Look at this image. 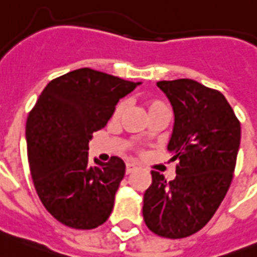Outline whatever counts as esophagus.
<instances>
[{
    "mask_svg": "<svg viewBox=\"0 0 257 257\" xmlns=\"http://www.w3.org/2000/svg\"><path fill=\"white\" fill-rule=\"evenodd\" d=\"M134 171H137V167L133 163H127L126 164V175H130Z\"/></svg>",
    "mask_w": 257,
    "mask_h": 257,
    "instance_id": "1",
    "label": "esophagus"
}]
</instances>
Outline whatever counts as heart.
<instances>
[{
    "label": "heart",
    "instance_id": "b5f03b06",
    "mask_svg": "<svg viewBox=\"0 0 257 257\" xmlns=\"http://www.w3.org/2000/svg\"><path fill=\"white\" fill-rule=\"evenodd\" d=\"M144 106H146V109L148 111V115H151L152 113L155 111H158V110H162V109H167V106L162 102V101H159V99H154V98H147L144 101ZM124 110V102L123 101H120L115 105L114 107V111H113V118H118L120 114L123 113Z\"/></svg>",
    "mask_w": 257,
    "mask_h": 257
}]
</instances>
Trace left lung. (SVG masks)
<instances>
[{"instance_id": "8db88e82", "label": "left lung", "mask_w": 257, "mask_h": 257, "mask_svg": "<svg viewBox=\"0 0 257 257\" xmlns=\"http://www.w3.org/2000/svg\"><path fill=\"white\" fill-rule=\"evenodd\" d=\"M156 85L167 94L175 113L168 151L177 165L172 181L151 171L143 218L154 234L181 239L200 231L223 201L236 164L240 122L215 89L189 78Z\"/></svg>"}]
</instances>
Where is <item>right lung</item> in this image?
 I'll use <instances>...</instances> for the list:
<instances>
[{"label": "right lung", "instance_id": "right-lung-1", "mask_svg": "<svg viewBox=\"0 0 257 257\" xmlns=\"http://www.w3.org/2000/svg\"><path fill=\"white\" fill-rule=\"evenodd\" d=\"M141 82L80 68L48 82L26 122L27 158L43 206L60 223L92 230L105 223L126 165L118 156L89 162V141Z\"/></svg>", "mask_w": 257, "mask_h": 257}]
</instances>
